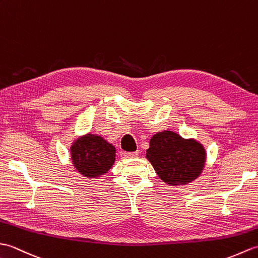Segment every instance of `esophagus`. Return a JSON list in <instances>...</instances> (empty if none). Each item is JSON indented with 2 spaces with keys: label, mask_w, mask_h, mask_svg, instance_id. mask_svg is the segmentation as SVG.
<instances>
[{
  "label": "esophagus",
  "mask_w": 258,
  "mask_h": 258,
  "mask_svg": "<svg viewBox=\"0 0 258 258\" xmlns=\"http://www.w3.org/2000/svg\"><path fill=\"white\" fill-rule=\"evenodd\" d=\"M139 155V152H125L124 153V157L125 158H134Z\"/></svg>",
  "instance_id": "1"
}]
</instances>
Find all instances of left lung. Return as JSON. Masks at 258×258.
<instances>
[{
	"mask_svg": "<svg viewBox=\"0 0 258 258\" xmlns=\"http://www.w3.org/2000/svg\"><path fill=\"white\" fill-rule=\"evenodd\" d=\"M146 158L164 183L179 186L201 176L206 165V151L195 139H184L173 131H163L151 138Z\"/></svg>",
	"mask_w": 258,
	"mask_h": 258,
	"instance_id": "8db88e82",
	"label": "left lung"
}]
</instances>
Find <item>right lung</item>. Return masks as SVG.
I'll use <instances>...</instances> for the list:
<instances>
[{
    "label": "right lung",
    "mask_w": 258,
    "mask_h": 258,
    "mask_svg": "<svg viewBox=\"0 0 258 258\" xmlns=\"http://www.w3.org/2000/svg\"><path fill=\"white\" fill-rule=\"evenodd\" d=\"M71 162L76 172L94 179L108 173L115 163V146L101 135L87 133L74 139L70 146Z\"/></svg>",
    "instance_id": "right-lung-1"
}]
</instances>
